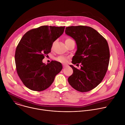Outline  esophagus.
<instances>
[{"label":"esophagus","instance_id":"esophagus-1","mask_svg":"<svg viewBox=\"0 0 125 125\" xmlns=\"http://www.w3.org/2000/svg\"><path fill=\"white\" fill-rule=\"evenodd\" d=\"M67 66V64H63V68L66 67Z\"/></svg>","mask_w":125,"mask_h":125}]
</instances>
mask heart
Here are the masks:
<instances>
[{"mask_svg": "<svg viewBox=\"0 0 125 125\" xmlns=\"http://www.w3.org/2000/svg\"><path fill=\"white\" fill-rule=\"evenodd\" d=\"M72 41H73V39H72L71 38H67L65 39V43L66 44L68 43L71 42H72ZM55 60L62 63H66L67 62V58H66L65 57H64V56H59L55 59Z\"/></svg>", "mask_w": 125, "mask_h": 125, "instance_id": "b5f03b06", "label": "heart"}]
</instances>
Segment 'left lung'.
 <instances>
[{"label": "left lung", "mask_w": 125, "mask_h": 125, "mask_svg": "<svg viewBox=\"0 0 125 125\" xmlns=\"http://www.w3.org/2000/svg\"><path fill=\"white\" fill-rule=\"evenodd\" d=\"M65 33L75 41L77 45L72 62L81 64L80 70L70 65L73 73L68 78V83L78 91H89L100 83L107 71L110 60L107 42L90 27H67Z\"/></svg>", "instance_id": "left-lung-1"}]
</instances>
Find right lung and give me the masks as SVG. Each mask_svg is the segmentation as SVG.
I'll list each match as a JSON object with an SVG mask.
<instances>
[{
    "mask_svg": "<svg viewBox=\"0 0 125 125\" xmlns=\"http://www.w3.org/2000/svg\"><path fill=\"white\" fill-rule=\"evenodd\" d=\"M64 28V26H42L28 31L21 39L15 61L17 74L27 88L37 91L47 89L62 70L60 62L52 61L46 64L42 61Z\"/></svg>",
    "mask_w": 125,
    "mask_h": 125,
    "instance_id": "1",
    "label": "right lung"
}]
</instances>
